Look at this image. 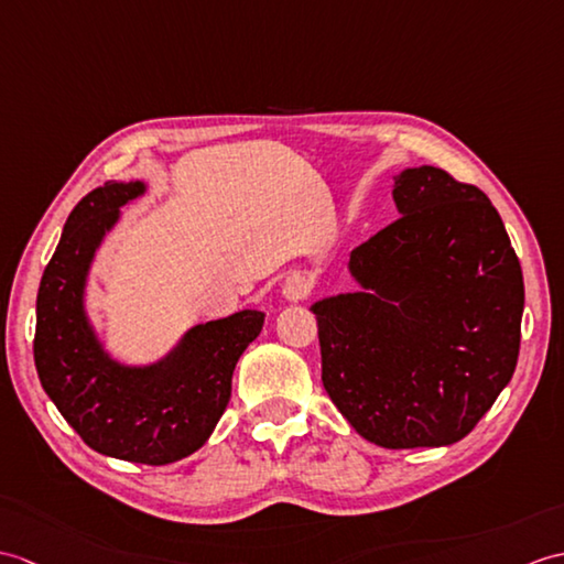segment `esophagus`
Here are the masks:
<instances>
[{
	"label": "esophagus",
	"mask_w": 564,
	"mask_h": 564,
	"mask_svg": "<svg viewBox=\"0 0 564 564\" xmlns=\"http://www.w3.org/2000/svg\"><path fill=\"white\" fill-rule=\"evenodd\" d=\"M312 291V283L307 276H303V273H293V276H288L283 281V288L281 293L285 300H291V303H300V300H305Z\"/></svg>",
	"instance_id": "1"
}]
</instances>
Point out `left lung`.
<instances>
[{
    "instance_id": "obj_1",
    "label": "left lung",
    "mask_w": 564,
    "mask_h": 564,
    "mask_svg": "<svg viewBox=\"0 0 564 564\" xmlns=\"http://www.w3.org/2000/svg\"><path fill=\"white\" fill-rule=\"evenodd\" d=\"M394 202L401 218L350 252L362 291L312 305L322 382L368 442L444 447L514 375L523 276L478 187L421 165L394 180Z\"/></svg>"
}]
</instances>
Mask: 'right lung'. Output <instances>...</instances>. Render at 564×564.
Instances as JSON below:
<instances>
[{
  "label": "right lung",
  "mask_w": 564,
  "mask_h": 564,
  "mask_svg": "<svg viewBox=\"0 0 564 564\" xmlns=\"http://www.w3.org/2000/svg\"><path fill=\"white\" fill-rule=\"evenodd\" d=\"M143 189V182H105L74 206L37 288L33 356L45 394L90 449L163 466L194 454L212 435L230 401L235 365L259 336L264 314L242 310L194 326L147 368H127L102 350L84 310L88 269L120 206Z\"/></svg>",
  "instance_id": "right-lung-1"
}]
</instances>
